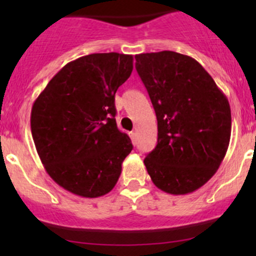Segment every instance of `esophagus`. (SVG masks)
Instances as JSON below:
<instances>
[{"mask_svg": "<svg viewBox=\"0 0 256 256\" xmlns=\"http://www.w3.org/2000/svg\"><path fill=\"white\" fill-rule=\"evenodd\" d=\"M130 138H131V140H132V142H135V141H136V132H130Z\"/></svg>", "mask_w": 256, "mask_h": 256, "instance_id": "34e87169", "label": "esophagus"}]
</instances>
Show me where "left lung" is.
I'll list each match as a JSON object with an SVG mask.
<instances>
[{"mask_svg": "<svg viewBox=\"0 0 256 256\" xmlns=\"http://www.w3.org/2000/svg\"><path fill=\"white\" fill-rule=\"evenodd\" d=\"M135 59L157 118V144L144 160L147 172L164 192H194L214 176L228 150V99L192 56L164 50Z\"/></svg>", "mask_w": 256, "mask_h": 256, "instance_id": "8db88e82", "label": "left lung"}]
</instances>
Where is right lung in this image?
Instances as JSON below:
<instances>
[{
    "label": "right lung",
    "instance_id": "add662e5",
    "mask_svg": "<svg viewBox=\"0 0 256 256\" xmlns=\"http://www.w3.org/2000/svg\"><path fill=\"white\" fill-rule=\"evenodd\" d=\"M130 54L94 53L63 66L34 100L30 130L52 180L96 198L115 187L132 150L116 126L115 92L134 69Z\"/></svg>",
    "mask_w": 256,
    "mask_h": 256
}]
</instances>
